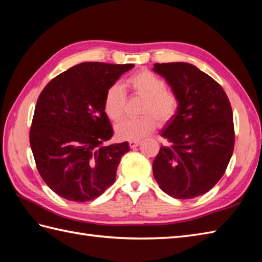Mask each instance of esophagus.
I'll return each mask as SVG.
<instances>
[{
    "label": "esophagus",
    "instance_id": "esophagus-1",
    "mask_svg": "<svg viewBox=\"0 0 262 262\" xmlns=\"http://www.w3.org/2000/svg\"><path fill=\"white\" fill-rule=\"evenodd\" d=\"M140 144H141V141H129V146L132 148L137 147L138 145H140Z\"/></svg>",
    "mask_w": 262,
    "mask_h": 262
}]
</instances>
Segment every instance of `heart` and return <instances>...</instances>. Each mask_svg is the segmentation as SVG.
<instances>
[{"mask_svg":"<svg viewBox=\"0 0 262 262\" xmlns=\"http://www.w3.org/2000/svg\"><path fill=\"white\" fill-rule=\"evenodd\" d=\"M127 85L137 96L144 98L140 118L124 119L116 125V135L120 140L138 141L152 133L159 124H166L172 119L179 107L173 92L166 90L164 80L151 71L143 70L127 80ZM126 96L121 85H111L105 92L103 109L108 118L118 121L125 111Z\"/></svg>","mask_w":262,"mask_h":262,"instance_id":"heart-1","label":"heart"}]
</instances>
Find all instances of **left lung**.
<instances>
[{"label":"left lung","mask_w":262,"mask_h":262,"mask_svg":"<svg viewBox=\"0 0 262 262\" xmlns=\"http://www.w3.org/2000/svg\"><path fill=\"white\" fill-rule=\"evenodd\" d=\"M179 107L161 129L168 144L153 161L161 190L178 199L208 192L223 177L234 148L232 107L225 91L189 63H155Z\"/></svg>","instance_id":"8db88e82"}]
</instances>
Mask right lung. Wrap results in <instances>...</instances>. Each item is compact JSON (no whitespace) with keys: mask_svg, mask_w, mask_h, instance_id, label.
I'll list each match as a JSON object with an SVG mask.
<instances>
[{"mask_svg":"<svg viewBox=\"0 0 262 262\" xmlns=\"http://www.w3.org/2000/svg\"><path fill=\"white\" fill-rule=\"evenodd\" d=\"M134 64L86 62L55 79L38 98L30 146L37 169L58 196L84 203L113 186L128 143L105 145L114 135L103 100Z\"/></svg>","mask_w":262,"mask_h":262,"instance_id":"1","label":"right lung"}]
</instances>
